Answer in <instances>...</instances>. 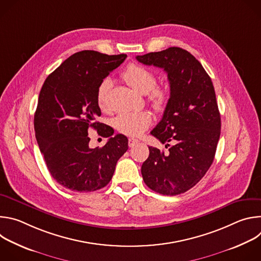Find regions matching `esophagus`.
<instances>
[{"mask_svg":"<svg viewBox=\"0 0 261 261\" xmlns=\"http://www.w3.org/2000/svg\"><path fill=\"white\" fill-rule=\"evenodd\" d=\"M138 142H139L138 139H135V138H129V140H128V144H129L130 147H133V146L136 145Z\"/></svg>","mask_w":261,"mask_h":261,"instance_id":"obj_1","label":"esophagus"}]
</instances>
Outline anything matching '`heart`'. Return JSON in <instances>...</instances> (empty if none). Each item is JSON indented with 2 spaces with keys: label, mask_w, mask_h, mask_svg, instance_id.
Wrapping results in <instances>:
<instances>
[{
  "label": "heart",
  "mask_w": 261,
  "mask_h": 261,
  "mask_svg": "<svg viewBox=\"0 0 261 261\" xmlns=\"http://www.w3.org/2000/svg\"><path fill=\"white\" fill-rule=\"evenodd\" d=\"M122 79L133 90L140 94H147L153 107L157 111H163L169 102V91L165 87H157L156 74L138 64H130L122 73ZM113 86L110 80L101 82L97 90V103L101 109L106 108L107 96ZM152 124V117L147 111L124 113L114 119L115 128L126 135L138 136Z\"/></svg>",
  "instance_id": "1"
}]
</instances>
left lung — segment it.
Returning a JSON list of instances; mask_svg holds the SVG:
<instances>
[{"label":"left lung","mask_w":261,"mask_h":261,"mask_svg":"<svg viewBox=\"0 0 261 261\" xmlns=\"http://www.w3.org/2000/svg\"><path fill=\"white\" fill-rule=\"evenodd\" d=\"M136 60L167 73L169 102L151 134L166 147L173 143L168 153L148 146L150 155L141 166L142 178L157 193H185L211 167L220 138L221 117L212 80L202 65L179 47L137 56Z\"/></svg>","instance_id":"left-lung-1"}]
</instances>
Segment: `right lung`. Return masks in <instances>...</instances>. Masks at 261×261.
Instances as JSON below:
<instances>
[{
  "label": "right lung",
  "mask_w": 261,
  "mask_h": 261,
  "mask_svg": "<svg viewBox=\"0 0 261 261\" xmlns=\"http://www.w3.org/2000/svg\"><path fill=\"white\" fill-rule=\"evenodd\" d=\"M126 55L83 50L65 60L45 80L34 117L36 139L51 176L64 188L91 192L110 181L118 160L128 150V138L114 136L100 122L97 90ZM93 127L109 138L102 148L88 146Z\"/></svg>",
  "instance_id": "obj_1"
}]
</instances>
